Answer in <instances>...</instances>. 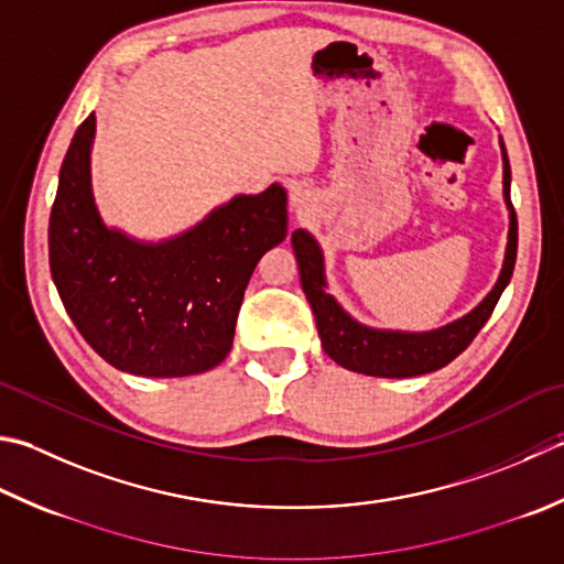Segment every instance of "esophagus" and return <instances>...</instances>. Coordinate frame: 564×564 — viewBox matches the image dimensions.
<instances>
[{"mask_svg":"<svg viewBox=\"0 0 564 564\" xmlns=\"http://www.w3.org/2000/svg\"><path fill=\"white\" fill-rule=\"evenodd\" d=\"M291 205L295 207L297 215L311 213V207H313V193L307 191V187H305L303 183H293V185H291Z\"/></svg>","mask_w":564,"mask_h":564,"instance_id":"34e87169","label":"esophagus"}]
</instances>
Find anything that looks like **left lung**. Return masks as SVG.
Returning a JSON list of instances; mask_svg holds the SVG:
<instances>
[{"mask_svg":"<svg viewBox=\"0 0 564 564\" xmlns=\"http://www.w3.org/2000/svg\"><path fill=\"white\" fill-rule=\"evenodd\" d=\"M499 143L503 161V203L506 209H509V235H506L503 263L491 291L469 313L452 319L447 325L423 329V333H411V329L371 327L359 323L329 293L325 253L323 247L317 245V239L307 229L293 231L291 245L295 251L297 271H301V285L307 303L313 307L319 341H323L325 355L337 361L339 367L381 379L421 377V373L443 369L445 364L462 355L469 347V341L477 337L484 323L491 317L496 303H499L503 289L513 275L518 249V223L516 209L511 205V165L509 156H506L503 139Z\"/></svg>","mask_w":564,"mask_h":564,"instance_id":"1","label":"left lung"}]
</instances>
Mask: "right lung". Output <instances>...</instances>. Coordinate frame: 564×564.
<instances>
[{
	"instance_id": "obj_1",
	"label": "right lung",
	"mask_w": 564,
	"mask_h": 564,
	"mask_svg": "<svg viewBox=\"0 0 564 564\" xmlns=\"http://www.w3.org/2000/svg\"><path fill=\"white\" fill-rule=\"evenodd\" d=\"M95 112L65 153L48 223L55 289L77 333L115 369L173 379L215 369L259 259L289 235L281 183L231 200L163 239L105 223L93 191Z\"/></svg>"
}]
</instances>
